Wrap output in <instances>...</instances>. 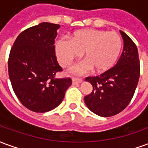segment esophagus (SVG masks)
<instances>
[{
    "mask_svg": "<svg viewBox=\"0 0 148 148\" xmlns=\"http://www.w3.org/2000/svg\"><path fill=\"white\" fill-rule=\"evenodd\" d=\"M82 78H77V77H72V83L73 85H77V84L81 83L82 82Z\"/></svg>",
    "mask_w": 148,
    "mask_h": 148,
    "instance_id": "obj_1",
    "label": "esophagus"
}]
</instances>
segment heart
<instances>
[{
  "label": "heart",
  "mask_w": 148,
  "mask_h": 148,
  "mask_svg": "<svg viewBox=\"0 0 148 148\" xmlns=\"http://www.w3.org/2000/svg\"><path fill=\"white\" fill-rule=\"evenodd\" d=\"M123 48V39L116 32L84 29L75 32L71 39L61 38L55 46L59 64L66 67L83 52L86 60L71 69L74 74L86 73L92 68L103 73L114 66Z\"/></svg>",
  "instance_id": "heart-1"
}]
</instances>
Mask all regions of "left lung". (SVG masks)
I'll return each instance as SVG.
<instances>
[{
	"label": "left lung",
	"mask_w": 148,
	"mask_h": 148,
	"mask_svg": "<svg viewBox=\"0 0 148 148\" xmlns=\"http://www.w3.org/2000/svg\"><path fill=\"white\" fill-rule=\"evenodd\" d=\"M124 50L117 63L100 76L87 77L93 91L84 101L90 110L103 117L123 111L130 103L140 74L138 49L130 37L121 31Z\"/></svg>",
	"instance_id": "8db88e82"
}]
</instances>
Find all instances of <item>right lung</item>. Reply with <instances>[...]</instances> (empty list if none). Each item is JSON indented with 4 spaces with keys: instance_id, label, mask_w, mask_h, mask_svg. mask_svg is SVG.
Listing matches in <instances>:
<instances>
[{
    "instance_id": "1",
    "label": "right lung",
    "mask_w": 148,
    "mask_h": 148,
    "mask_svg": "<svg viewBox=\"0 0 148 148\" xmlns=\"http://www.w3.org/2000/svg\"><path fill=\"white\" fill-rule=\"evenodd\" d=\"M58 24L43 22L23 31L9 53L8 75L21 104L36 112L60 105L72 84L71 77L57 78L62 71L55 51Z\"/></svg>"
}]
</instances>
